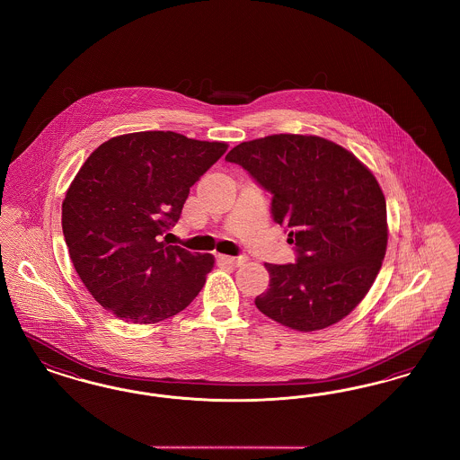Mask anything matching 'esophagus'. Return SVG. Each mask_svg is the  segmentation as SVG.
Instances as JSON below:
<instances>
[{
    "label": "esophagus",
    "mask_w": 460,
    "mask_h": 460,
    "mask_svg": "<svg viewBox=\"0 0 460 460\" xmlns=\"http://www.w3.org/2000/svg\"><path fill=\"white\" fill-rule=\"evenodd\" d=\"M220 262L233 265V267H240L243 263L246 262V257H227V255H219Z\"/></svg>",
    "instance_id": "1"
}]
</instances>
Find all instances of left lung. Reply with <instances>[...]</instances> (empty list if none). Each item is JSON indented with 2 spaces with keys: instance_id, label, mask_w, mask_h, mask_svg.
Here are the masks:
<instances>
[{
  "instance_id": "obj_1",
  "label": "left lung",
  "mask_w": 460,
  "mask_h": 460,
  "mask_svg": "<svg viewBox=\"0 0 460 460\" xmlns=\"http://www.w3.org/2000/svg\"><path fill=\"white\" fill-rule=\"evenodd\" d=\"M272 193L296 263H265L269 289L255 305L310 332L345 319L371 289L388 244L386 199L371 171L343 146L312 134H272L226 155Z\"/></svg>"
}]
</instances>
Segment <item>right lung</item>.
Instances as JSON below:
<instances>
[{
    "mask_svg": "<svg viewBox=\"0 0 460 460\" xmlns=\"http://www.w3.org/2000/svg\"><path fill=\"white\" fill-rule=\"evenodd\" d=\"M227 150L172 131L131 132L100 145L66 190L62 229L93 298L131 324H155L190 305L214 269L210 253L160 241L190 188Z\"/></svg>",
    "mask_w": 460,
    "mask_h": 460,
    "instance_id": "add662e5",
    "label": "right lung"
}]
</instances>
